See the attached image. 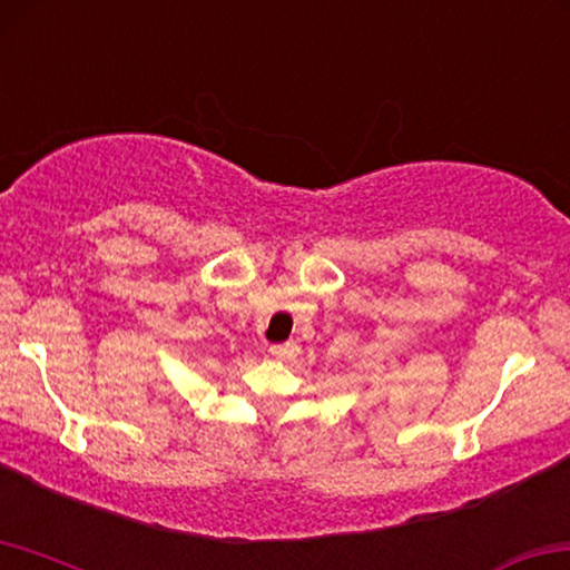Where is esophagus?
I'll return each instance as SVG.
<instances>
[{
    "instance_id": "obj_1",
    "label": "esophagus",
    "mask_w": 570,
    "mask_h": 570,
    "mask_svg": "<svg viewBox=\"0 0 570 570\" xmlns=\"http://www.w3.org/2000/svg\"><path fill=\"white\" fill-rule=\"evenodd\" d=\"M267 352L273 354L275 358H287V356H293L297 352V344H293V341H287V344H273L267 348Z\"/></svg>"
}]
</instances>
